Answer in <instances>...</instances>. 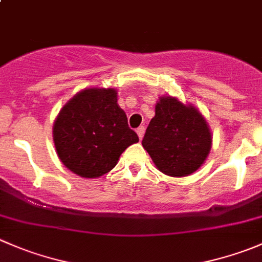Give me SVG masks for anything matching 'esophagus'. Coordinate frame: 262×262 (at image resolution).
<instances>
[{"instance_id": "esophagus-1", "label": "esophagus", "mask_w": 262, "mask_h": 262, "mask_svg": "<svg viewBox=\"0 0 262 262\" xmlns=\"http://www.w3.org/2000/svg\"><path fill=\"white\" fill-rule=\"evenodd\" d=\"M137 134H138L139 139L143 138V136H144V126H139V128L137 129Z\"/></svg>"}]
</instances>
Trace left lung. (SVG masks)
Returning a JSON list of instances; mask_svg holds the SVG:
<instances>
[{
    "label": "left lung",
    "instance_id": "left-lung-1",
    "mask_svg": "<svg viewBox=\"0 0 262 262\" xmlns=\"http://www.w3.org/2000/svg\"><path fill=\"white\" fill-rule=\"evenodd\" d=\"M142 146L160 171L170 177H185L206 160L211 149V133L194 107L175 98L161 97Z\"/></svg>",
    "mask_w": 262,
    "mask_h": 262
}]
</instances>
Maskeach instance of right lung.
<instances>
[{
    "label": "right lung",
    "instance_id": "add662e5",
    "mask_svg": "<svg viewBox=\"0 0 262 262\" xmlns=\"http://www.w3.org/2000/svg\"><path fill=\"white\" fill-rule=\"evenodd\" d=\"M114 90H84L72 98L53 125L61 162L83 178H97L115 167L120 155L139 141L116 103Z\"/></svg>",
    "mask_w": 262,
    "mask_h": 262
}]
</instances>
